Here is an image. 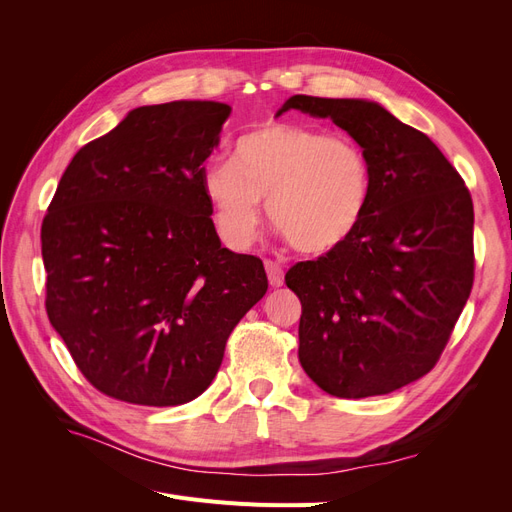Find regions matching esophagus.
Wrapping results in <instances>:
<instances>
[{
	"label": "esophagus",
	"mask_w": 512,
	"mask_h": 512,
	"mask_svg": "<svg viewBox=\"0 0 512 512\" xmlns=\"http://www.w3.org/2000/svg\"><path fill=\"white\" fill-rule=\"evenodd\" d=\"M265 269H267V275H269V284L273 288H280L284 284V269L273 260H265Z\"/></svg>",
	"instance_id": "1"
}]
</instances>
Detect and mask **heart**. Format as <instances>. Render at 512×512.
<instances>
[{
	"instance_id": "1",
	"label": "heart",
	"mask_w": 512,
	"mask_h": 512,
	"mask_svg": "<svg viewBox=\"0 0 512 512\" xmlns=\"http://www.w3.org/2000/svg\"><path fill=\"white\" fill-rule=\"evenodd\" d=\"M203 192L220 239L250 247L260 228V198L280 235L305 254L344 245L365 220L374 173L367 151L348 134L301 123H271L232 145L228 162L203 173Z\"/></svg>"
}]
</instances>
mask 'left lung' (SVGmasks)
I'll list each match as a JSON object with an SVG mask.
<instances>
[{"label": "left lung", "instance_id": "8db88e82", "mask_svg": "<svg viewBox=\"0 0 512 512\" xmlns=\"http://www.w3.org/2000/svg\"><path fill=\"white\" fill-rule=\"evenodd\" d=\"M331 119L367 151L374 192L354 235L294 265L299 361L333 397L393 393L436 365L474 282V207L431 138L363 98L292 96L290 111Z\"/></svg>", "mask_w": 512, "mask_h": 512}]
</instances>
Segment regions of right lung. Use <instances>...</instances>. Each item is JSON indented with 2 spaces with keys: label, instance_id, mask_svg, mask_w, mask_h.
I'll return each instance as SVG.
<instances>
[{
  "label": "right lung",
  "instance_id": "obj_1",
  "mask_svg": "<svg viewBox=\"0 0 512 512\" xmlns=\"http://www.w3.org/2000/svg\"><path fill=\"white\" fill-rule=\"evenodd\" d=\"M230 106H138L68 164L42 222L46 314L108 397L181 406L213 382L230 331L269 288L215 232L205 160Z\"/></svg>",
  "mask_w": 512,
  "mask_h": 512
}]
</instances>
